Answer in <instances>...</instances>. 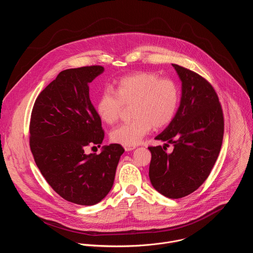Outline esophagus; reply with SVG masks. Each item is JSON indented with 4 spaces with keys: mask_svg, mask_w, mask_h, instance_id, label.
Masks as SVG:
<instances>
[{
    "mask_svg": "<svg viewBox=\"0 0 253 253\" xmlns=\"http://www.w3.org/2000/svg\"><path fill=\"white\" fill-rule=\"evenodd\" d=\"M134 148H135V146H126V145H125V150L126 151H131Z\"/></svg>",
    "mask_w": 253,
    "mask_h": 253,
    "instance_id": "1",
    "label": "esophagus"
}]
</instances>
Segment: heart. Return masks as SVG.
Here are the masks:
<instances>
[{
	"instance_id": "b5f03b06",
	"label": "heart",
	"mask_w": 253,
	"mask_h": 253,
	"mask_svg": "<svg viewBox=\"0 0 253 253\" xmlns=\"http://www.w3.org/2000/svg\"><path fill=\"white\" fill-rule=\"evenodd\" d=\"M133 120L114 128L111 138L126 146L136 145L151 126L161 128L174 118L179 104V89L170 80H161L151 73H135L118 81L115 92L104 89L97 97L98 117L108 125L116 123L124 105H131Z\"/></svg>"
}]
</instances>
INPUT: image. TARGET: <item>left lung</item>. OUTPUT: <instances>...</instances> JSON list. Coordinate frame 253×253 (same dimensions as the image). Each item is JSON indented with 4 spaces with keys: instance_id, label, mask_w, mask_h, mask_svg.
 Wrapping results in <instances>:
<instances>
[{
    "instance_id": "obj_1",
    "label": "left lung",
    "mask_w": 253,
    "mask_h": 253,
    "mask_svg": "<svg viewBox=\"0 0 253 253\" xmlns=\"http://www.w3.org/2000/svg\"><path fill=\"white\" fill-rule=\"evenodd\" d=\"M180 82L181 96L169 125L156 136L166 141L149 146V179L157 191L169 198H181L205 182L212 169L223 138V116L211 84L196 73L172 64ZM174 150L167 153L166 146Z\"/></svg>"
}]
</instances>
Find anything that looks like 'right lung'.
Segmentation results:
<instances>
[{
	"instance_id": "obj_1",
	"label": "right lung",
	"mask_w": 253,
	"mask_h": 253,
	"mask_svg": "<svg viewBox=\"0 0 253 253\" xmlns=\"http://www.w3.org/2000/svg\"><path fill=\"white\" fill-rule=\"evenodd\" d=\"M104 72L100 66L61 72L39 94L31 117L30 146L37 167L59 195L80 206L96 205L108 195L125 151L111 143L99 155L85 153L89 144L100 146L105 136L88 87Z\"/></svg>"
}]
</instances>
